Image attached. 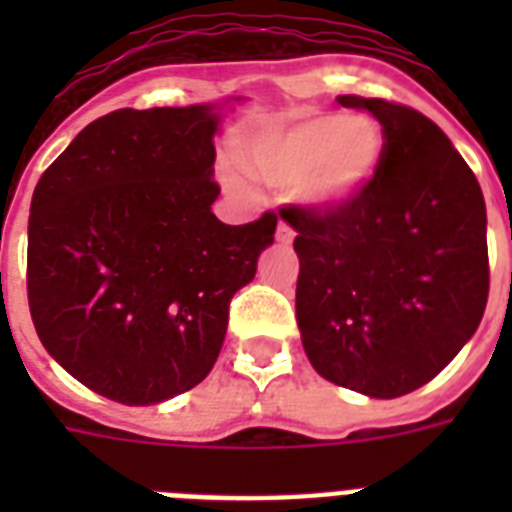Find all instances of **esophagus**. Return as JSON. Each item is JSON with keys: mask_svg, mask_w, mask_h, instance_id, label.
Masks as SVG:
<instances>
[{"mask_svg": "<svg viewBox=\"0 0 512 512\" xmlns=\"http://www.w3.org/2000/svg\"><path fill=\"white\" fill-rule=\"evenodd\" d=\"M292 239H295L292 225L284 223V220H279V228H276V241H279V244H292Z\"/></svg>", "mask_w": 512, "mask_h": 512, "instance_id": "34e87169", "label": "esophagus"}]
</instances>
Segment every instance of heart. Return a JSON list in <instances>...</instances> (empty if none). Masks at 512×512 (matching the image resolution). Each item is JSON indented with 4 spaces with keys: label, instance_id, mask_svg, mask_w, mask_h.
Wrapping results in <instances>:
<instances>
[{
    "label": "heart",
    "instance_id": "obj_1",
    "mask_svg": "<svg viewBox=\"0 0 512 512\" xmlns=\"http://www.w3.org/2000/svg\"><path fill=\"white\" fill-rule=\"evenodd\" d=\"M382 159V135L366 119L327 114L255 140L244 167L276 188L297 185L313 207H337L356 199Z\"/></svg>",
    "mask_w": 512,
    "mask_h": 512
}]
</instances>
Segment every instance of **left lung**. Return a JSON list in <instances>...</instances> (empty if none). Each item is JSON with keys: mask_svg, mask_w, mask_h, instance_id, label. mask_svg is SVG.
<instances>
[{"mask_svg": "<svg viewBox=\"0 0 512 512\" xmlns=\"http://www.w3.org/2000/svg\"><path fill=\"white\" fill-rule=\"evenodd\" d=\"M382 127L356 199L284 207L297 231V324L324 380L372 398L430 382L473 337L489 297L481 185L436 122L401 103L340 95Z\"/></svg>", "mask_w": 512, "mask_h": 512, "instance_id": "left-lung-1", "label": "left lung"}]
</instances>
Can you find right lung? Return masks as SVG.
I'll list each match as a JSON object with an SVG mask.
<instances>
[{
  "label": "right lung",
  "instance_id": "obj_1",
  "mask_svg": "<svg viewBox=\"0 0 512 512\" xmlns=\"http://www.w3.org/2000/svg\"><path fill=\"white\" fill-rule=\"evenodd\" d=\"M217 114L119 108L44 170L28 217V308L71 377L127 406L167 401L215 366L228 305L255 279L276 215L212 212Z\"/></svg>",
  "mask_w": 512,
  "mask_h": 512
}]
</instances>
